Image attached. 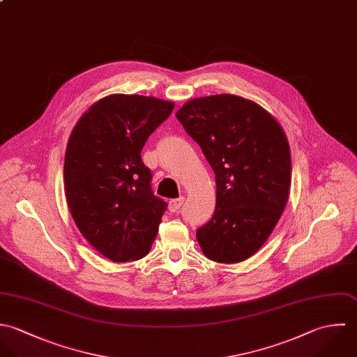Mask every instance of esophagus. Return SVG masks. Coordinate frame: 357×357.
I'll return each instance as SVG.
<instances>
[{
  "instance_id": "obj_1",
  "label": "esophagus",
  "mask_w": 357,
  "mask_h": 357,
  "mask_svg": "<svg viewBox=\"0 0 357 357\" xmlns=\"http://www.w3.org/2000/svg\"><path fill=\"white\" fill-rule=\"evenodd\" d=\"M183 202H185V197H179V199L171 200V202L168 203V210H169L171 213H176V211L182 207Z\"/></svg>"
}]
</instances>
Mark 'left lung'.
Segmentation results:
<instances>
[{"mask_svg":"<svg viewBox=\"0 0 357 357\" xmlns=\"http://www.w3.org/2000/svg\"><path fill=\"white\" fill-rule=\"evenodd\" d=\"M176 119L214 169L216 206L197 241L211 261H245L268 240L288 202L284 131L264 107L230 93L192 99Z\"/></svg>","mask_w":357,"mask_h":357,"instance_id":"8db88e82","label":"left lung"}]
</instances>
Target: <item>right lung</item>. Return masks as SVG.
Wrapping results in <instances>:
<instances>
[{
    "mask_svg": "<svg viewBox=\"0 0 357 357\" xmlns=\"http://www.w3.org/2000/svg\"><path fill=\"white\" fill-rule=\"evenodd\" d=\"M142 95H109L73 128L65 155V192L73 219L102 255L141 259L157 236L167 203L154 196L141 151L174 110Z\"/></svg>",
    "mask_w": 357,
    "mask_h": 357,
    "instance_id": "1",
    "label": "right lung"
}]
</instances>
